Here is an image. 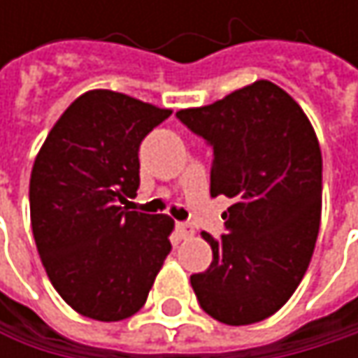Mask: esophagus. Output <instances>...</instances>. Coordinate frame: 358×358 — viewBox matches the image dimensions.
<instances>
[{
  "instance_id": "obj_1",
  "label": "esophagus",
  "mask_w": 358,
  "mask_h": 358,
  "mask_svg": "<svg viewBox=\"0 0 358 358\" xmlns=\"http://www.w3.org/2000/svg\"><path fill=\"white\" fill-rule=\"evenodd\" d=\"M176 232H178L180 241H186V238H190L194 234L192 226H188V224H176Z\"/></svg>"
}]
</instances>
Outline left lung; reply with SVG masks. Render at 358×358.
I'll use <instances>...</instances> for the list:
<instances>
[{
  "label": "left lung",
  "instance_id": "obj_1",
  "mask_svg": "<svg viewBox=\"0 0 358 358\" xmlns=\"http://www.w3.org/2000/svg\"><path fill=\"white\" fill-rule=\"evenodd\" d=\"M180 120L213 147L211 196L232 205L207 271L190 275L207 315L226 325L271 317L301 284L322 222V149L303 108L255 80Z\"/></svg>",
  "mask_w": 358,
  "mask_h": 358
}]
</instances>
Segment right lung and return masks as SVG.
<instances>
[{
	"label": "right lung",
	"mask_w": 358,
	"mask_h": 358,
	"mask_svg": "<svg viewBox=\"0 0 358 358\" xmlns=\"http://www.w3.org/2000/svg\"><path fill=\"white\" fill-rule=\"evenodd\" d=\"M172 109L93 89L49 130L31 172V224L57 294L80 315L122 322L143 309L170 255V215L122 207L138 188L141 141Z\"/></svg>",
	"instance_id": "right-lung-1"
}]
</instances>
